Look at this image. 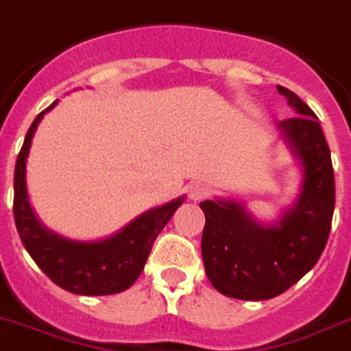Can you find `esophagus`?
I'll return each mask as SVG.
<instances>
[{
	"instance_id": "obj_1",
	"label": "esophagus",
	"mask_w": 351,
	"mask_h": 351,
	"mask_svg": "<svg viewBox=\"0 0 351 351\" xmlns=\"http://www.w3.org/2000/svg\"><path fill=\"white\" fill-rule=\"evenodd\" d=\"M209 195V187L205 184H202V182H196V184L191 185V189H189V198L193 202H200L204 200L205 196Z\"/></svg>"
}]
</instances>
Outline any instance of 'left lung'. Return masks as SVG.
Wrapping results in <instances>:
<instances>
[{"mask_svg":"<svg viewBox=\"0 0 351 351\" xmlns=\"http://www.w3.org/2000/svg\"><path fill=\"white\" fill-rule=\"evenodd\" d=\"M295 117L278 122L299 169V191L276 220H258L232 198L202 202V258L218 292L243 301L283 294L314 269L328 241L335 207L330 147L317 117L289 88L278 86Z\"/></svg>","mask_w":351,"mask_h":351,"instance_id":"left-lung-1","label":"left lung"}]
</instances>
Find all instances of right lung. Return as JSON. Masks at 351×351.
<instances>
[{"label": "right lung", "instance_id": "1", "mask_svg": "<svg viewBox=\"0 0 351 351\" xmlns=\"http://www.w3.org/2000/svg\"><path fill=\"white\" fill-rule=\"evenodd\" d=\"M57 101L41 111L28 130L14 173V220L25 249L37 267L61 289L77 295L124 292L144 270L153 241L166 227L185 196L142 213L121 230L101 240H72L57 234L37 218L27 187V158L39 122Z\"/></svg>", "mask_w": 351, "mask_h": 351}]
</instances>
